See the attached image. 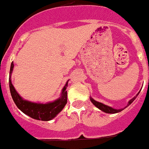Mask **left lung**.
<instances>
[{
  "label": "left lung",
  "instance_id": "obj_1",
  "mask_svg": "<svg viewBox=\"0 0 149 149\" xmlns=\"http://www.w3.org/2000/svg\"><path fill=\"white\" fill-rule=\"evenodd\" d=\"M139 92L138 93H137L136 95V96H134V97H133V99H131V100H130L129 102H128V104H127V106H128V105H130V104H131L132 102H133L134 101V100H135V99L137 97V96H138V95H139ZM90 101L92 102V103L93 104V105H95L96 107H97L98 109H100L101 111H104V112L108 113V114H115V113H118V112H120V111H123V110H124V109H125V108H127V106H126V107L124 108V109H113V108L110 107V106H109V105H104L103 103L99 102L96 101V100H94L93 99V98L90 97Z\"/></svg>",
  "mask_w": 149,
  "mask_h": 149
}]
</instances>
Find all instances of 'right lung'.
<instances>
[{
  "label": "right lung",
  "instance_id": "add662e5",
  "mask_svg": "<svg viewBox=\"0 0 149 149\" xmlns=\"http://www.w3.org/2000/svg\"><path fill=\"white\" fill-rule=\"evenodd\" d=\"M13 62L11 63L10 70V77H9V85L10 90L11 96L16 105L24 114H27L31 118L39 120L48 121L55 118L57 114L62 111L65 105L67 103V91L66 88L68 87V81L65 87L62 88L61 97L53 102L48 103H36L23 100L19 94L16 92L13 85L11 82V74L13 70Z\"/></svg>",
  "mask_w": 149,
  "mask_h": 149
}]
</instances>
